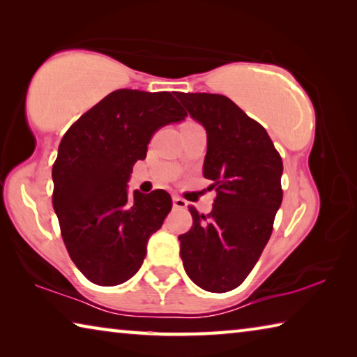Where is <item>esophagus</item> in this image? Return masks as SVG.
Wrapping results in <instances>:
<instances>
[{"mask_svg":"<svg viewBox=\"0 0 357 357\" xmlns=\"http://www.w3.org/2000/svg\"><path fill=\"white\" fill-rule=\"evenodd\" d=\"M173 206L179 208V209H184V208H187V202L183 200L181 197H173Z\"/></svg>","mask_w":357,"mask_h":357,"instance_id":"esophagus-1","label":"esophagus"}]
</instances>
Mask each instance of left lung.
I'll list each match as a JSON object with an SVG mask.
<instances>
[{
  "instance_id": "left-lung-1",
  "label": "left lung",
  "mask_w": 357,
  "mask_h": 357,
  "mask_svg": "<svg viewBox=\"0 0 357 357\" xmlns=\"http://www.w3.org/2000/svg\"><path fill=\"white\" fill-rule=\"evenodd\" d=\"M206 130L203 176L217 197L211 214L190 208L193 227L178 238L193 283L211 293L239 287L273 233L282 204V157L261 124L225 96L176 93Z\"/></svg>"
}]
</instances>
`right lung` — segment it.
I'll list each match as a JSON object with an SVG mask.
<instances>
[{
	"label": "right lung",
	"instance_id": "right-lung-1",
	"mask_svg": "<svg viewBox=\"0 0 357 357\" xmlns=\"http://www.w3.org/2000/svg\"><path fill=\"white\" fill-rule=\"evenodd\" d=\"M187 113L170 93L116 89L66 132L53 164V209L78 271L113 287L142 268L148 239L172 209L165 190L129 195L137 160L162 126Z\"/></svg>",
	"mask_w": 357,
	"mask_h": 357
}]
</instances>
